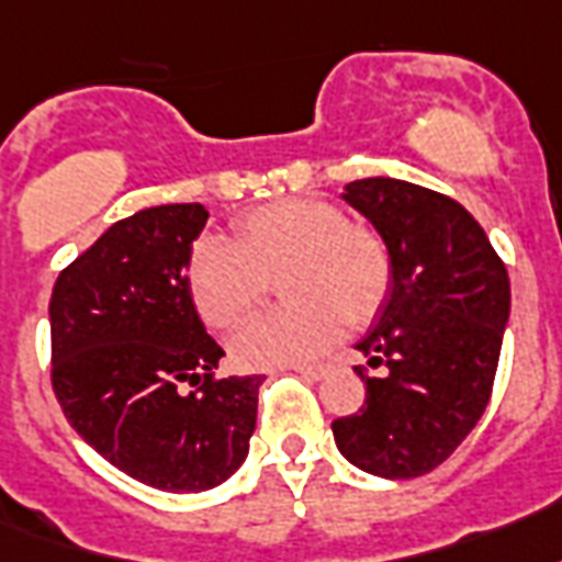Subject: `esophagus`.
Returning a JSON list of instances; mask_svg holds the SVG:
<instances>
[{"instance_id":"34e87169","label":"esophagus","mask_w":562,"mask_h":562,"mask_svg":"<svg viewBox=\"0 0 562 562\" xmlns=\"http://www.w3.org/2000/svg\"><path fill=\"white\" fill-rule=\"evenodd\" d=\"M331 362H317V366H296V371L308 380H323V376L331 374Z\"/></svg>"}]
</instances>
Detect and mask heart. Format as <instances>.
<instances>
[{"label":"heart","instance_id":"1","mask_svg":"<svg viewBox=\"0 0 562 562\" xmlns=\"http://www.w3.org/2000/svg\"><path fill=\"white\" fill-rule=\"evenodd\" d=\"M290 302L239 326L231 350L245 368L311 362L350 323H368L392 290L386 239L347 212L314 196H286L254 209L231 239L206 236L188 260V286L200 317L231 329L248 317L281 272Z\"/></svg>","mask_w":562,"mask_h":562}]
</instances>
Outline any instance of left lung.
<instances>
[{"label":"left lung","instance_id":"8db88e82","mask_svg":"<svg viewBox=\"0 0 562 562\" xmlns=\"http://www.w3.org/2000/svg\"><path fill=\"white\" fill-rule=\"evenodd\" d=\"M344 200L392 254V290L356 350L383 376L366 404L331 422L341 454L366 473H431L488 407L509 323V276L479 221L458 200L401 179H356Z\"/></svg>","mask_w":562,"mask_h":562}]
</instances>
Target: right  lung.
I'll return each instance as SVG.
<instances>
[{
	"label": "right lung",
	"mask_w": 562,
	"mask_h": 562,
	"mask_svg": "<svg viewBox=\"0 0 562 562\" xmlns=\"http://www.w3.org/2000/svg\"><path fill=\"white\" fill-rule=\"evenodd\" d=\"M206 218L200 203H170L116 221L50 296V380L65 419L116 470L173 494L239 470L263 383L215 376L224 350L186 276Z\"/></svg>",
	"instance_id": "right-lung-1"
}]
</instances>
